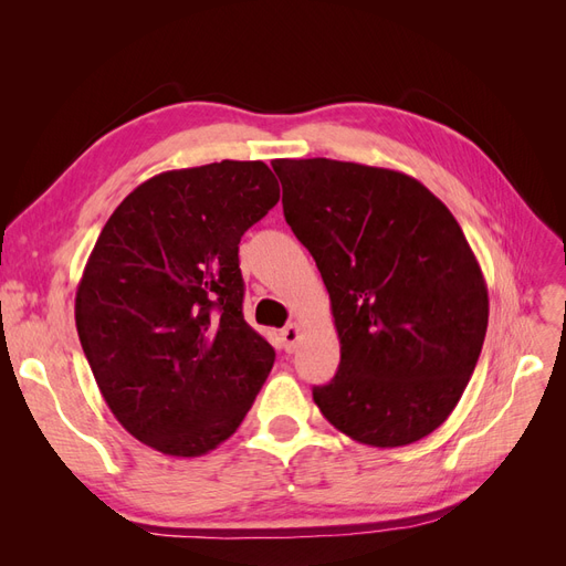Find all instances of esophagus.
Masks as SVG:
<instances>
[{
  "label": "esophagus",
  "mask_w": 566,
  "mask_h": 566,
  "mask_svg": "<svg viewBox=\"0 0 566 566\" xmlns=\"http://www.w3.org/2000/svg\"><path fill=\"white\" fill-rule=\"evenodd\" d=\"M281 342H283V349L287 354H293L297 349V342H300V325L297 323H290L281 331Z\"/></svg>",
  "instance_id": "obj_1"
}]
</instances>
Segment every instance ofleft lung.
<instances>
[{
	"mask_svg": "<svg viewBox=\"0 0 566 566\" xmlns=\"http://www.w3.org/2000/svg\"><path fill=\"white\" fill-rule=\"evenodd\" d=\"M283 214L328 287L335 378L314 387L323 418L354 441L406 447L451 416L489 325V293L455 217L385 167L273 160Z\"/></svg>",
	"mask_w": 566,
	"mask_h": 566,
	"instance_id": "left-lung-1",
	"label": "left lung"
}]
</instances>
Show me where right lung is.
I'll return each mask as SVG.
<instances>
[{
	"label": "right lung",
	"instance_id": "add662e5",
	"mask_svg": "<svg viewBox=\"0 0 566 566\" xmlns=\"http://www.w3.org/2000/svg\"><path fill=\"white\" fill-rule=\"evenodd\" d=\"M281 198L262 160L172 169L106 221L75 295L84 356L125 430L165 455L217 449L276 352L243 318L241 235Z\"/></svg>",
	"mask_w": 566,
	"mask_h": 566
}]
</instances>
